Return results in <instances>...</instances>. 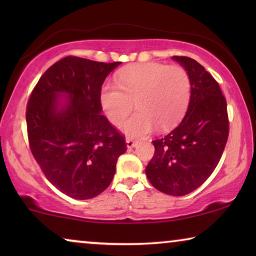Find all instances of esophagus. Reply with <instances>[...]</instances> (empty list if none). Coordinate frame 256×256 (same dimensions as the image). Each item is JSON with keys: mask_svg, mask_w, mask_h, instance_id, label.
Returning <instances> with one entry per match:
<instances>
[{"mask_svg": "<svg viewBox=\"0 0 256 256\" xmlns=\"http://www.w3.org/2000/svg\"><path fill=\"white\" fill-rule=\"evenodd\" d=\"M126 144H127L128 149H132V148H135V146H136V142L132 138H126Z\"/></svg>", "mask_w": 256, "mask_h": 256, "instance_id": "1", "label": "esophagus"}]
</instances>
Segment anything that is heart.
I'll list each match as a JSON object with an SVG mask.
<instances>
[{
    "label": "heart",
    "mask_w": 256,
    "mask_h": 256,
    "mask_svg": "<svg viewBox=\"0 0 256 256\" xmlns=\"http://www.w3.org/2000/svg\"><path fill=\"white\" fill-rule=\"evenodd\" d=\"M191 98V80L180 66L146 62L128 66L118 74V84H104L100 104L112 124H120L132 107L138 112L122 124L129 138H140L158 126L172 127L186 112Z\"/></svg>",
    "instance_id": "heart-1"
}]
</instances>
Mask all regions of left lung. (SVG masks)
<instances>
[{"instance_id":"1","label":"left lung","mask_w":256,"mask_h":256,"mask_svg":"<svg viewBox=\"0 0 256 256\" xmlns=\"http://www.w3.org/2000/svg\"><path fill=\"white\" fill-rule=\"evenodd\" d=\"M172 59L190 76V104L180 124L152 141L155 154L146 174L158 191L180 197L200 186L218 166L228 138V116L225 96L213 76L194 59Z\"/></svg>"}]
</instances>
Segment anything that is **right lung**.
Returning <instances> with one entry per match:
<instances>
[{
    "label": "right lung",
    "instance_id": "obj_1",
    "mask_svg": "<svg viewBox=\"0 0 256 256\" xmlns=\"http://www.w3.org/2000/svg\"><path fill=\"white\" fill-rule=\"evenodd\" d=\"M121 62L66 57L40 76L26 107L31 152L68 197H96L113 180L124 138L102 115L100 90Z\"/></svg>",
    "mask_w": 256,
    "mask_h": 256
}]
</instances>
